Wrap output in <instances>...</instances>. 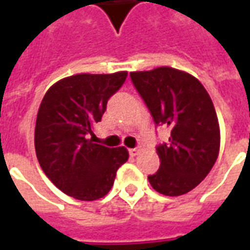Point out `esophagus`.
Listing matches in <instances>:
<instances>
[{"label": "esophagus", "mask_w": 250, "mask_h": 250, "mask_svg": "<svg viewBox=\"0 0 250 250\" xmlns=\"http://www.w3.org/2000/svg\"><path fill=\"white\" fill-rule=\"evenodd\" d=\"M128 151H130L131 157H135V155H138V152H139V148H130Z\"/></svg>", "instance_id": "1"}]
</instances>
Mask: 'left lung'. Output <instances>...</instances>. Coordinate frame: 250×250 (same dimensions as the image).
<instances>
[{"instance_id":"1","label":"left lung","mask_w":250,"mask_h":250,"mask_svg":"<svg viewBox=\"0 0 250 250\" xmlns=\"http://www.w3.org/2000/svg\"><path fill=\"white\" fill-rule=\"evenodd\" d=\"M131 80L157 125L170 128L168 143L157 147L161 166L148 177L154 190L177 197L198 186L220 152V125L205 87L171 66L131 72Z\"/></svg>"}]
</instances>
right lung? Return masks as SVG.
<instances>
[{
	"label": "right lung",
	"mask_w": 250,
	"mask_h": 250,
	"mask_svg": "<svg viewBox=\"0 0 250 250\" xmlns=\"http://www.w3.org/2000/svg\"><path fill=\"white\" fill-rule=\"evenodd\" d=\"M125 77V71L64 77L41 102L35 128L36 155L46 177L69 197L80 201L104 197L118 168L128 159L125 147L109 148L91 138L108 99Z\"/></svg>",
	"instance_id": "right-lung-1"
}]
</instances>
